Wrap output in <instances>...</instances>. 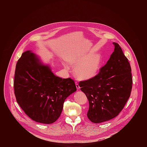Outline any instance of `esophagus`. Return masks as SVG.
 <instances>
[{"label": "esophagus", "instance_id": "esophagus-1", "mask_svg": "<svg viewBox=\"0 0 147 147\" xmlns=\"http://www.w3.org/2000/svg\"><path fill=\"white\" fill-rule=\"evenodd\" d=\"M76 88H77V90H79L80 88V86H79V84H78L77 82H76Z\"/></svg>", "mask_w": 147, "mask_h": 147}]
</instances>
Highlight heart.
<instances>
[{
  "instance_id": "obj_1",
  "label": "heart",
  "mask_w": 147,
  "mask_h": 147,
  "mask_svg": "<svg viewBox=\"0 0 147 147\" xmlns=\"http://www.w3.org/2000/svg\"><path fill=\"white\" fill-rule=\"evenodd\" d=\"M69 63L74 67V74L79 80H88L99 72L102 63L99 53H78L67 57Z\"/></svg>"
}]
</instances>
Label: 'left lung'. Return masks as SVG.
Wrapping results in <instances>:
<instances>
[{
	"label": "left lung",
	"instance_id": "8db88e82",
	"mask_svg": "<svg viewBox=\"0 0 147 147\" xmlns=\"http://www.w3.org/2000/svg\"><path fill=\"white\" fill-rule=\"evenodd\" d=\"M114 52L94 77L79 82L89 102L88 118L99 123L116 117L124 108L132 89L131 66L121 47L113 42Z\"/></svg>",
	"mask_w": 147,
	"mask_h": 147
}]
</instances>
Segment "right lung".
Wrapping results in <instances>:
<instances>
[{
    "mask_svg": "<svg viewBox=\"0 0 147 147\" xmlns=\"http://www.w3.org/2000/svg\"><path fill=\"white\" fill-rule=\"evenodd\" d=\"M14 90L17 103L30 118L51 124L60 117L65 99L77 88L73 79L55 76L27 51L16 64Z\"/></svg>",
    "mask_w": 147,
    "mask_h": 147,
    "instance_id": "obj_1",
    "label": "right lung"
}]
</instances>
